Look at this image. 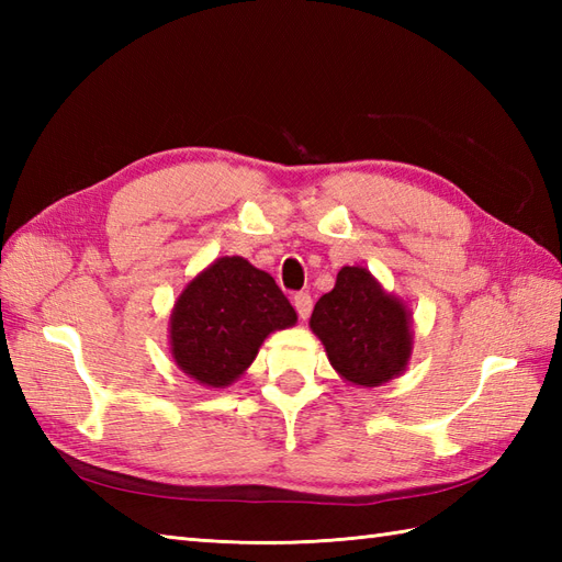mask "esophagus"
I'll return each instance as SVG.
<instances>
[{
	"label": "esophagus",
	"instance_id": "esophagus-1",
	"mask_svg": "<svg viewBox=\"0 0 562 562\" xmlns=\"http://www.w3.org/2000/svg\"><path fill=\"white\" fill-rule=\"evenodd\" d=\"M292 304L296 308V314H300V318H308V314H312L314 302H312V294H308V292H296Z\"/></svg>",
	"mask_w": 562,
	"mask_h": 562
}]
</instances>
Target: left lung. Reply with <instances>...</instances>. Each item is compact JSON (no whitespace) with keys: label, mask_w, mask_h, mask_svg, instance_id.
Wrapping results in <instances>:
<instances>
[{"label":"left lung","mask_w":562,"mask_h":562,"mask_svg":"<svg viewBox=\"0 0 562 562\" xmlns=\"http://www.w3.org/2000/svg\"><path fill=\"white\" fill-rule=\"evenodd\" d=\"M308 328L330 367L352 386L386 384L411 362V308L362 266L340 268L336 288L316 302Z\"/></svg>","instance_id":"1"}]
</instances>
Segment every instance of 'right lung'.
<instances>
[{"label": "right lung", "instance_id": "add662e5", "mask_svg": "<svg viewBox=\"0 0 562 562\" xmlns=\"http://www.w3.org/2000/svg\"><path fill=\"white\" fill-rule=\"evenodd\" d=\"M294 324L296 312L266 270L241 256H222L178 294L169 352L198 384L226 389L254 364L270 333Z\"/></svg>", "mask_w": 562, "mask_h": 562}]
</instances>
